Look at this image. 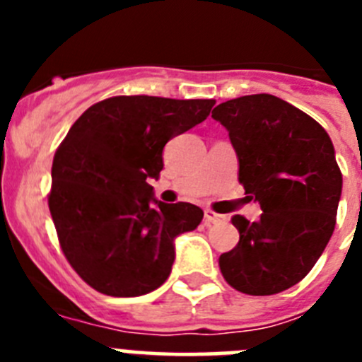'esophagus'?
<instances>
[{
    "instance_id": "obj_1",
    "label": "esophagus",
    "mask_w": 362,
    "mask_h": 362,
    "mask_svg": "<svg viewBox=\"0 0 362 362\" xmlns=\"http://www.w3.org/2000/svg\"><path fill=\"white\" fill-rule=\"evenodd\" d=\"M204 221H206L209 225H225L226 217L219 216V214L212 212V210H204Z\"/></svg>"
}]
</instances>
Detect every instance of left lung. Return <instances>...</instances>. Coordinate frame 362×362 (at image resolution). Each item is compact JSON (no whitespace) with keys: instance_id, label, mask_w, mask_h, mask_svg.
I'll return each mask as SVG.
<instances>
[{"instance_id":"left-lung-1","label":"left lung","mask_w":362,"mask_h":362,"mask_svg":"<svg viewBox=\"0 0 362 362\" xmlns=\"http://www.w3.org/2000/svg\"><path fill=\"white\" fill-rule=\"evenodd\" d=\"M239 158V183L261 204V219L233 216L239 243L221 254L226 283L248 296H274L305 279L330 241L343 174L317 121L270 94L217 105Z\"/></svg>"}]
</instances>
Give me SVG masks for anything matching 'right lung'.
<instances>
[{"instance_id":"right-lung-1","label":"right lung","mask_w":362,"mask_h":362,"mask_svg":"<svg viewBox=\"0 0 362 362\" xmlns=\"http://www.w3.org/2000/svg\"><path fill=\"white\" fill-rule=\"evenodd\" d=\"M214 99L114 95L86 108L57 146L49 209L70 267L112 297L159 288L174 264V239L203 210L153 199L172 137L209 117Z\"/></svg>"}]
</instances>
